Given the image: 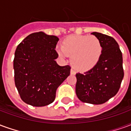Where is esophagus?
Segmentation results:
<instances>
[{"label":"esophagus","mask_w":131,"mask_h":131,"mask_svg":"<svg viewBox=\"0 0 131 131\" xmlns=\"http://www.w3.org/2000/svg\"><path fill=\"white\" fill-rule=\"evenodd\" d=\"M71 74H73V75H74V74H76V71H75V70L74 69H71Z\"/></svg>","instance_id":"esophagus-1"}]
</instances>
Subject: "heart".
I'll use <instances>...</instances> for the list:
<instances>
[{
    "label": "heart",
    "instance_id": "obj_1",
    "mask_svg": "<svg viewBox=\"0 0 131 131\" xmlns=\"http://www.w3.org/2000/svg\"><path fill=\"white\" fill-rule=\"evenodd\" d=\"M57 50L61 57H71V64L77 71H85L93 68L98 62L102 52L100 40L95 36H72L62 43Z\"/></svg>",
    "mask_w": 131,
    "mask_h": 131
}]
</instances>
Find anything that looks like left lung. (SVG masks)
<instances>
[{"label":"left lung","instance_id":"1","mask_svg":"<svg viewBox=\"0 0 131 131\" xmlns=\"http://www.w3.org/2000/svg\"><path fill=\"white\" fill-rule=\"evenodd\" d=\"M100 40L102 52L98 62L84 74L78 73L76 93L81 101L101 104L118 93L124 76L122 52L114 38L93 32Z\"/></svg>","mask_w":131,"mask_h":131}]
</instances>
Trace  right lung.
Wrapping results in <instances>:
<instances>
[{
    "label": "right lung",
    "mask_w": 131,
    "mask_h": 131,
    "mask_svg": "<svg viewBox=\"0 0 131 131\" xmlns=\"http://www.w3.org/2000/svg\"><path fill=\"white\" fill-rule=\"evenodd\" d=\"M59 38L45 33H33L16 49L14 58L15 83L21 99L34 107L48 105L56 91L69 76L71 67H60L55 47Z\"/></svg>",
    "instance_id": "obj_1"
}]
</instances>
